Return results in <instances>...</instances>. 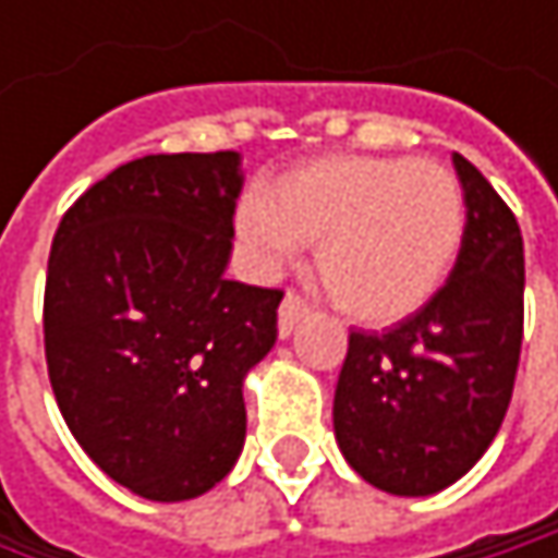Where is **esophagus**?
<instances>
[{"mask_svg":"<svg viewBox=\"0 0 558 558\" xmlns=\"http://www.w3.org/2000/svg\"><path fill=\"white\" fill-rule=\"evenodd\" d=\"M306 300L300 296V293H293V290H287L283 293V300H280V310H278V332L280 336H290L293 332V326L306 316Z\"/></svg>","mask_w":558,"mask_h":558,"instance_id":"1","label":"esophagus"}]
</instances>
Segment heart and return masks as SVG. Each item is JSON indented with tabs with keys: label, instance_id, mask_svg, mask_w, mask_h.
Instances as JSON below:
<instances>
[{
	"label": "heart",
	"instance_id": "1",
	"mask_svg": "<svg viewBox=\"0 0 558 558\" xmlns=\"http://www.w3.org/2000/svg\"><path fill=\"white\" fill-rule=\"evenodd\" d=\"M242 235L280 262L319 242L316 271L359 323H393L429 303L465 242V193L439 161L326 155L239 203Z\"/></svg>",
	"mask_w": 558,
	"mask_h": 558
}]
</instances>
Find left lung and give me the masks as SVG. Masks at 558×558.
<instances>
[{"mask_svg": "<svg viewBox=\"0 0 558 558\" xmlns=\"http://www.w3.org/2000/svg\"><path fill=\"white\" fill-rule=\"evenodd\" d=\"M465 242L449 280L388 332H352L332 426L375 488L423 498L459 482L498 436L523 342V239L482 170L452 155Z\"/></svg>", "mask_w": 558, "mask_h": 558, "instance_id": "1", "label": "left lung"}]
</instances>
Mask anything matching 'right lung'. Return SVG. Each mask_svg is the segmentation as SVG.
Masks as SVG:
<instances>
[{"label":"right lung","instance_id":"right-lung-1","mask_svg":"<svg viewBox=\"0 0 558 558\" xmlns=\"http://www.w3.org/2000/svg\"><path fill=\"white\" fill-rule=\"evenodd\" d=\"M242 193L235 151L148 155L60 219L45 355L83 452L148 501L222 482L245 442V375L278 339L283 290L226 280Z\"/></svg>","mask_w":558,"mask_h":558}]
</instances>
